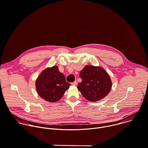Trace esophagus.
<instances>
[{"label": "esophagus", "mask_w": 148, "mask_h": 148, "mask_svg": "<svg viewBox=\"0 0 148 148\" xmlns=\"http://www.w3.org/2000/svg\"><path fill=\"white\" fill-rule=\"evenodd\" d=\"M71 84H72V85H73V86H76V85L77 84V81H75V82H72Z\"/></svg>", "instance_id": "1"}]
</instances>
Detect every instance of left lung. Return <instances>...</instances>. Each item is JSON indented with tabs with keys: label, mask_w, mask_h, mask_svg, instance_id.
Instances as JSON below:
<instances>
[{
	"label": "left lung",
	"mask_w": 148,
	"mask_h": 148,
	"mask_svg": "<svg viewBox=\"0 0 148 148\" xmlns=\"http://www.w3.org/2000/svg\"><path fill=\"white\" fill-rule=\"evenodd\" d=\"M82 82L77 88L87 100L95 102L106 97L110 92L112 83L108 73L102 68L86 65L80 71Z\"/></svg>",
	"instance_id": "1"
}]
</instances>
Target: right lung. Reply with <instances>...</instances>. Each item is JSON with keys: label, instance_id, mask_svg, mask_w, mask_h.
<instances>
[{"label": "right lung", "instance_id": "right-lung-1", "mask_svg": "<svg viewBox=\"0 0 148 148\" xmlns=\"http://www.w3.org/2000/svg\"><path fill=\"white\" fill-rule=\"evenodd\" d=\"M71 84L57 66L47 68L41 72L36 81V91L39 96L50 102L59 101Z\"/></svg>", "mask_w": 148, "mask_h": 148}]
</instances>
